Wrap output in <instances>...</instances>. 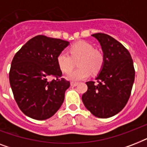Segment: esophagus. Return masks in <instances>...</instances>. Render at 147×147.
<instances>
[{
	"label": "esophagus",
	"instance_id": "obj_1",
	"mask_svg": "<svg viewBox=\"0 0 147 147\" xmlns=\"http://www.w3.org/2000/svg\"><path fill=\"white\" fill-rule=\"evenodd\" d=\"M78 85V82H71V86H77Z\"/></svg>",
	"mask_w": 147,
	"mask_h": 147
}]
</instances>
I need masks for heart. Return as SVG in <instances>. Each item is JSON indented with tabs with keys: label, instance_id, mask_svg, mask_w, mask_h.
<instances>
[{
	"label": "heart",
	"instance_id": "b5f03b06",
	"mask_svg": "<svg viewBox=\"0 0 147 147\" xmlns=\"http://www.w3.org/2000/svg\"><path fill=\"white\" fill-rule=\"evenodd\" d=\"M69 53L62 51L56 58L58 66L62 72L68 73L73 67L74 60L79 58L77 63L78 69L67 75V78L71 81L85 79L90 75L100 72L105 64V55L101 51L94 49V46L87 41H78L70 46Z\"/></svg>",
	"mask_w": 147,
	"mask_h": 147
}]
</instances>
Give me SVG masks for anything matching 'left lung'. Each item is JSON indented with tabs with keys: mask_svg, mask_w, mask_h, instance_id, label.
I'll return each mask as SVG.
<instances>
[{
	"mask_svg": "<svg viewBox=\"0 0 147 147\" xmlns=\"http://www.w3.org/2000/svg\"><path fill=\"white\" fill-rule=\"evenodd\" d=\"M92 36L101 46L105 64L97 76V82H86L88 90L82 99L94 116L108 118L127 105L134 82L135 69L129 51L121 42L105 33H94Z\"/></svg>",
	"mask_w": 147,
	"mask_h": 147,
	"instance_id": "1",
	"label": "left lung"
}]
</instances>
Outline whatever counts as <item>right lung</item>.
Listing matches in <instances>:
<instances>
[{"mask_svg": "<svg viewBox=\"0 0 147 147\" xmlns=\"http://www.w3.org/2000/svg\"><path fill=\"white\" fill-rule=\"evenodd\" d=\"M69 43L38 35L15 54L9 79L15 100L26 116L38 121L47 120L62 105L70 82L62 78L56 58Z\"/></svg>", "mask_w": 147, "mask_h": 147, "instance_id": "obj_1", "label": "right lung"}]
</instances>
